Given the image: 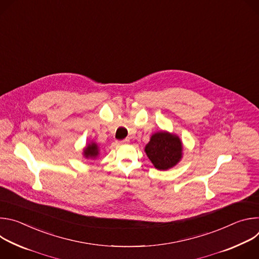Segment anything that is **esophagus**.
Instances as JSON below:
<instances>
[{
	"label": "esophagus",
	"mask_w": 259,
	"mask_h": 259,
	"mask_svg": "<svg viewBox=\"0 0 259 259\" xmlns=\"http://www.w3.org/2000/svg\"><path fill=\"white\" fill-rule=\"evenodd\" d=\"M129 142V139H123V140H120V141H117V143L118 144H126V143H128Z\"/></svg>",
	"instance_id": "esophagus-1"
}]
</instances>
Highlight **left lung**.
I'll use <instances>...</instances> for the list:
<instances>
[{
	"mask_svg": "<svg viewBox=\"0 0 259 259\" xmlns=\"http://www.w3.org/2000/svg\"><path fill=\"white\" fill-rule=\"evenodd\" d=\"M144 151L158 170H168L182 158V142L177 135L160 131L152 135Z\"/></svg>",
	"mask_w": 259,
	"mask_h": 259,
	"instance_id": "left-lung-1",
	"label": "left lung"
}]
</instances>
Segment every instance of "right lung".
<instances>
[{"label":"right lung","instance_id":"obj_1","mask_svg":"<svg viewBox=\"0 0 259 259\" xmlns=\"http://www.w3.org/2000/svg\"><path fill=\"white\" fill-rule=\"evenodd\" d=\"M83 154L86 159H95L99 155L98 145L95 142L89 143L84 149Z\"/></svg>","mask_w":259,"mask_h":259}]
</instances>
